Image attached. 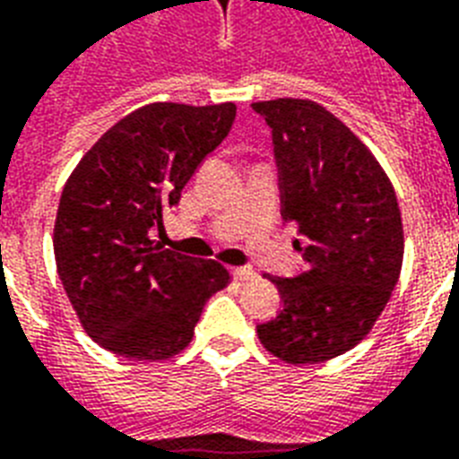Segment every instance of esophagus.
<instances>
[{"label":"esophagus","instance_id":"esophagus-1","mask_svg":"<svg viewBox=\"0 0 459 459\" xmlns=\"http://www.w3.org/2000/svg\"><path fill=\"white\" fill-rule=\"evenodd\" d=\"M230 274L236 276L238 281H250V279H255L253 267H233L230 269Z\"/></svg>","mask_w":459,"mask_h":459}]
</instances>
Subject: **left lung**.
I'll return each instance as SVG.
<instances>
[{"instance_id": "left-lung-1", "label": "left lung", "mask_w": 459, "mask_h": 459, "mask_svg": "<svg viewBox=\"0 0 459 459\" xmlns=\"http://www.w3.org/2000/svg\"><path fill=\"white\" fill-rule=\"evenodd\" d=\"M272 127L281 219L303 238L306 272L272 279L284 307L257 325L269 354L320 363L361 342L393 296L404 255L397 195L361 139L315 100L253 103Z\"/></svg>"}]
</instances>
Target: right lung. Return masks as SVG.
<instances>
[{"label": "right lung", "instance_id": "1", "mask_svg": "<svg viewBox=\"0 0 459 459\" xmlns=\"http://www.w3.org/2000/svg\"><path fill=\"white\" fill-rule=\"evenodd\" d=\"M233 120V103L144 105L69 175L52 238L57 274L86 334L108 351L132 361L180 354L206 300L229 286L223 264L163 250L149 233Z\"/></svg>", "mask_w": 459, "mask_h": 459}]
</instances>
